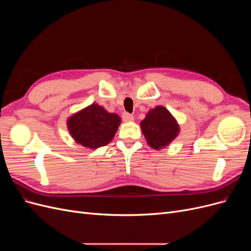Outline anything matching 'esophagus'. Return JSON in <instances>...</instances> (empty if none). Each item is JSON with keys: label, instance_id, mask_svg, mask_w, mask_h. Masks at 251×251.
I'll list each match as a JSON object with an SVG mask.
<instances>
[{"label": "esophagus", "instance_id": "34e87169", "mask_svg": "<svg viewBox=\"0 0 251 251\" xmlns=\"http://www.w3.org/2000/svg\"><path fill=\"white\" fill-rule=\"evenodd\" d=\"M123 120L125 121V123H130V121L134 120V116L131 115V114H128V113H124L123 114Z\"/></svg>", "mask_w": 251, "mask_h": 251}]
</instances>
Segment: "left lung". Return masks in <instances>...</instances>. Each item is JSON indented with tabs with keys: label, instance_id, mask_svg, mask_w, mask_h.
Returning a JSON list of instances; mask_svg holds the SVG:
<instances>
[{
	"label": "left lung",
	"instance_id": "8db88e82",
	"mask_svg": "<svg viewBox=\"0 0 251 251\" xmlns=\"http://www.w3.org/2000/svg\"><path fill=\"white\" fill-rule=\"evenodd\" d=\"M140 127L149 146L157 151L168 147L180 133L178 121L163 105L151 109Z\"/></svg>",
	"mask_w": 251,
	"mask_h": 251
}]
</instances>
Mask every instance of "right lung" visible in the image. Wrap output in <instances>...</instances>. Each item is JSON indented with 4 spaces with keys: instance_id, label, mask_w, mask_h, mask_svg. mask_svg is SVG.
Returning a JSON list of instances; mask_svg holds the SVG:
<instances>
[{
    "instance_id": "right-lung-1",
    "label": "right lung",
    "mask_w": 251,
    "mask_h": 251,
    "mask_svg": "<svg viewBox=\"0 0 251 251\" xmlns=\"http://www.w3.org/2000/svg\"><path fill=\"white\" fill-rule=\"evenodd\" d=\"M121 119L101 105L92 103L67 119V127L73 140L87 149H98L110 143Z\"/></svg>"
}]
</instances>
